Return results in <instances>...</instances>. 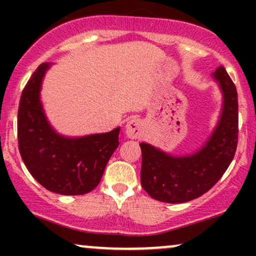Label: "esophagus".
Returning a JSON list of instances; mask_svg holds the SVG:
<instances>
[{
	"instance_id": "34e87169",
	"label": "esophagus",
	"mask_w": 256,
	"mask_h": 256,
	"mask_svg": "<svg viewBox=\"0 0 256 256\" xmlns=\"http://www.w3.org/2000/svg\"><path fill=\"white\" fill-rule=\"evenodd\" d=\"M142 131H143V125L138 119H130L128 122H126L125 132H126V136L128 138L136 140V138H138L140 134H142Z\"/></svg>"
}]
</instances>
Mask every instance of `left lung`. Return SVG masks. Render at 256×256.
<instances>
[{
  "instance_id": "left-lung-1",
  "label": "left lung",
  "mask_w": 256,
  "mask_h": 256,
  "mask_svg": "<svg viewBox=\"0 0 256 256\" xmlns=\"http://www.w3.org/2000/svg\"><path fill=\"white\" fill-rule=\"evenodd\" d=\"M212 77L222 94V107L218 124L201 148L192 154L174 156L140 143V184L158 201L182 204L200 198L222 177L234 156L238 140L237 90L222 66Z\"/></svg>"
}]
</instances>
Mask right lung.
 <instances>
[{"label":"right lung","mask_w":256,"mask_h":256,"mask_svg":"<svg viewBox=\"0 0 256 256\" xmlns=\"http://www.w3.org/2000/svg\"><path fill=\"white\" fill-rule=\"evenodd\" d=\"M38 66L25 85L18 110V143L28 172L46 190L84 195L98 186L112 154L119 146L120 128L107 134L66 137L49 124L40 102L44 74Z\"/></svg>","instance_id":"1"}]
</instances>
